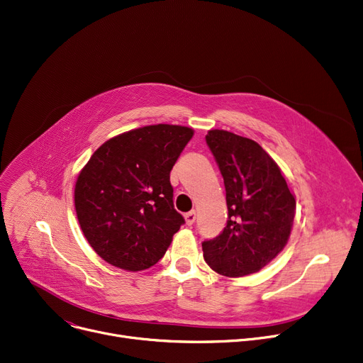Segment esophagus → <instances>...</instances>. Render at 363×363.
<instances>
[{
  "label": "esophagus",
  "instance_id": "esophagus-1",
  "mask_svg": "<svg viewBox=\"0 0 363 363\" xmlns=\"http://www.w3.org/2000/svg\"><path fill=\"white\" fill-rule=\"evenodd\" d=\"M196 217H197L196 210H191V211L185 213V222H186V225L191 226L192 223H194V222H196Z\"/></svg>",
  "mask_w": 363,
  "mask_h": 363
}]
</instances>
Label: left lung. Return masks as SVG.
Returning a JSON list of instances; mask_svg holds the SVG:
<instances>
[{
    "mask_svg": "<svg viewBox=\"0 0 363 363\" xmlns=\"http://www.w3.org/2000/svg\"><path fill=\"white\" fill-rule=\"evenodd\" d=\"M208 147L225 181L228 223L204 240V259L216 273L242 277L259 272L287 244L296 200L277 163L258 143L210 130Z\"/></svg>",
    "mask_w": 363,
    "mask_h": 363,
    "instance_id": "obj_1",
    "label": "left lung"
}]
</instances>
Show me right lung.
I'll return each instance as SVG.
<instances>
[{
    "mask_svg": "<svg viewBox=\"0 0 363 363\" xmlns=\"http://www.w3.org/2000/svg\"><path fill=\"white\" fill-rule=\"evenodd\" d=\"M194 130L157 124L112 137L77 177L74 206L90 247L113 267L155 265L185 223L171 171Z\"/></svg>",
    "mask_w": 363,
    "mask_h": 363,
    "instance_id": "1",
    "label": "right lung"
}]
</instances>
